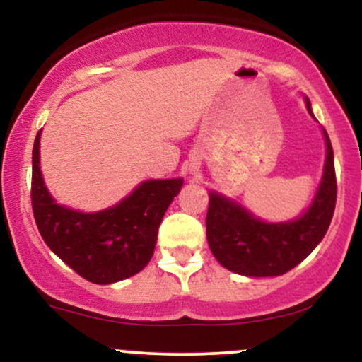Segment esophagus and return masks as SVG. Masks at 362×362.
Listing matches in <instances>:
<instances>
[{
    "label": "esophagus",
    "mask_w": 362,
    "mask_h": 362,
    "mask_svg": "<svg viewBox=\"0 0 362 362\" xmlns=\"http://www.w3.org/2000/svg\"><path fill=\"white\" fill-rule=\"evenodd\" d=\"M189 170H190V173H194V175H195V173H199V163H197V161H192V163L189 165Z\"/></svg>",
    "instance_id": "esophagus-1"
}]
</instances>
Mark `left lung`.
Instances as JSON below:
<instances>
[{"instance_id": "1", "label": "left lung", "mask_w": 362, "mask_h": 362, "mask_svg": "<svg viewBox=\"0 0 362 362\" xmlns=\"http://www.w3.org/2000/svg\"><path fill=\"white\" fill-rule=\"evenodd\" d=\"M306 109L315 119L308 97ZM325 163L320 185L298 218L264 221L247 207L219 192H209L206 235L216 260L228 271L247 277H276L296 267L317 248L330 226L337 199L334 149L325 129Z\"/></svg>"}]
</instances>
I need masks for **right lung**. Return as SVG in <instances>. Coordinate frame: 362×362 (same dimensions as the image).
Segmentation results:
<instances>
[{"mask_svg":"<svg viewBox=\"0 0 362 362\" xmlns=\"http://www.w3.org/2000/svg\"><path fill=\"white\" fill-rule=\"evenodd\" d=\"M40 134L32 151V209L47 247L93 284H112L143 271L156 247L158 228L184 178L144 180L122 201L97 213L62 206L40 170Z\"/></svg>","mask_w":362,"mask_h":362,"instance_id":"right-lung-1","label":"right lung"}]
</instances>
